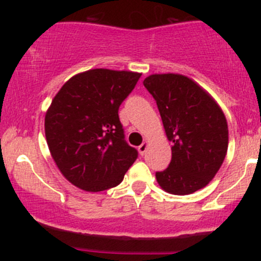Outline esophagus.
I'll use <instances>...</instances> for the list:
<instances>
[{"instance_id": "obj_1", "label": "esophagus", "mask_w": 261, "mask_h": 261, "mask_svg": "<svg viewBox=\"0 0 261 261\" xmlns=\"http://www.w3.org/2000/svg\"><path fill=\"white\" fill-rule=\"evenodd\" d=\"M146 149H147V143H143L140 146H139V152H140L141 155H144L145 154Z\"/></svg>"}]
</instances>
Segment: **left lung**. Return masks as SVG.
<instances>
[{
	"label": "left lung",
	"mask_w": 261,
	"mask_h": 261,
	"mask_svg": "<svg viewBox=\"0 0 261 261\" xmlns=\"http://www.w3.org/2000/svg\"><path fill=\"white\" fill-rule=\"evenodd\" d=\"M144 86L156 102L172 160L155 173L158 183L172 194L203 188L222 165L227 152L228 128L215 99L197 83L180 74H152Z\"/></svg>",
	"instance_id": "left-lung-1"
}]
</instances>
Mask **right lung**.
Listing matches in <instances>:
<instances>
[{
    "label": "right lung",
    "mask_w": 261,
    "mask_h": 261,
    "mask_svg": "<svg viewBox=\"0 0 261 261\" xmlns=\"http://www.w3.org/2000/svg\"><path fill=\"white\" fill-rule=\"evenodd\" d=\"M141 74L92 69L70 78L45 115L50 154L62 174L87 192L118 186L138 159L125 140L118 117L121 103Z\"/></svg>",
    "instance_id": "obj_1"
}]
</instances>
